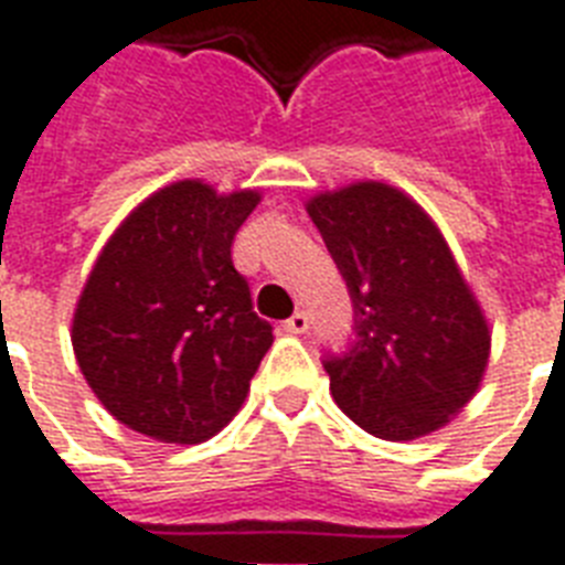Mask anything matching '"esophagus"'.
<instances>
[{
    "mask_svg": "<svg viewBox=\"0 0 565 565\" xmlns=\"http://www.w3.org/2000/svg\"><path fill=\"white\" fill-rule=\"evenodd\" d=\"M284 328H287L290 334H305V331L310 328V317L305 313V310H296V313L284 322Z\"/></svg>",
    "mask_w": 565,
    "mask_h": 565,
    "instance_id": "1",
    "label": "esophagus"
}]
</instances>
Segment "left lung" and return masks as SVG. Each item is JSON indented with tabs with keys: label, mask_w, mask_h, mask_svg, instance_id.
Listing matches in <instances>:
<instances>
[{
	"label": "left lung",
	"mask_w": 565,
	"mask_h": 565,
	"mask_svg": "<svg viewBox=\"0 0 565 565\" xmlns=\"http://www.w3.org/2000/svg\"><path fill=\"white\" fill-rule=\"evenodd\" d=\"M308 213L354 308V343L322 361L340 411L381 439L443 428L478 393L490 328L439 228L381 181L313 195Z\"/></svg>",
	"instance_id": "1"
}]
</instances>
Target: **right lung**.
I'll return each mask as SVG.
<instances>
[{"label":"right lung","instance_id":"add662e5","mask_svg":"<svg viewBox=\"0 0 565 565\" xmlns=\"http://www.w3.org/2000/svg\"><path fill=\"white\" fill-rule=\"evenodd\" d=\"M255 190L175 181L105 243L73 317V349L110 416L163 443H204L231 422L273 345L234 269Z\"/></svg>","mask_w":565,"mask_h":565}]
</instances>
